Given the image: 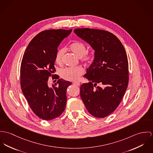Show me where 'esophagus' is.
I'll list each match as a JSON object with an SVG mask.
<instances>
[{"label": "esophagus", "instance_id": "esophagus-1", "mask_svg": "<svg viewBox=\"0 0 153 153\" xmlns=\"http://www.w3.org/2000/svg\"><path fill=\"white\" fill-rule=\"evenodd\" d=\"M73 84L74 85H77V86H79V85H80V83H79V82H74Z\"/></svg>", "mask_w": 153, "mask_h": 153}]
</instances>
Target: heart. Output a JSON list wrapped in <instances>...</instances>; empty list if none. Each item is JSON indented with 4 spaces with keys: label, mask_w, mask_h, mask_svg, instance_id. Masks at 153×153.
<instances>
[{
    "label": "heart",
    "mask_w": 153,
    "mask_h": 153,
    "mask_svg": "<svg viewBox=\"0 0 153 153\" xmlns=\"http://www.w3.org/2000/svg\"><path fill=\"white\" fill-rule=\"evenodd\" d=\"M70 51L73 52L77 57L81 59V60L86 64L91 63L94 59L93 54L91 53L86 52V46L82 42H75L70 45ZM65 53V48L59 49L56 54L55 61L57 64L62 65L63 57ZM84 73V70L81 67L67 68H63L60 71L61 77L65 80L68 81H75L78 80Z\"/></svg>",
    "instance_id": "heart-1"
}]
</instances>
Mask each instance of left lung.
I'll use <instances>...</instances> for the list:
<instances>
[{"label": "left lung", "mask_w": 153, "mask_h": 153, "mask_svg": "<svg viewBox=\"0 0 153 153\" xmlns=\"http://www.w3.org/2000/svg\"><path fill=\"white\" fill-rule=\"evenodd\" d=\"M74 32L94 50V59L80 86V97L92 116L104 118L119 106L128 84L126 51L114 34L105 30L81 28Z\"/></svg>", "instance_id": "1"}]
</instances>
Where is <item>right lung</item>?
<instances>
[{
  "label": "right lung",
  "instance_id": "1",
  "mask_svg": "<svg viewBox=\"0 0 153 153\" xmlns=\"http://www.w3.org/2000/svg\"><path fill=\"white\" fill-rule=\"evenodd\" d=\"M71 31L51 29L41 32L29 43L22 58V92L34 114L45 120L59 117L66 105V90L71 83L59 79L50 86L48 80L55 75L52 74L56 71L54 62L57 48Z\"/></svg>",
  "mask_w": 153,
  "mask_h": 153
}]
</instances>
